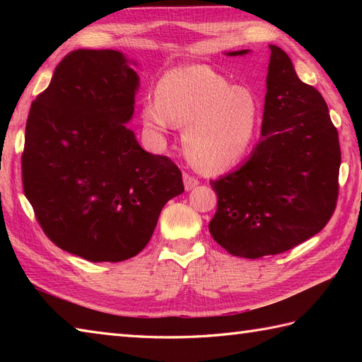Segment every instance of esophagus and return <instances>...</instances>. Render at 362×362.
Instances as JSON below:
<instances>
[{"mask_svg": "<svg viewBox=\"0 0 362 362\" xmlns=\"http://www.w3.org/2000/svg\"><path fill=\"white\" fill-rule=\"evenodd\" d=\"M183 183H185V189L191 191V189H194L199 185V180L196 179V177H193V175L183 174Z\"/></svg>", "mask_w": 362, "mask_h": 362, "instance_id": "esophagus-1", "label": "esophagus"}]
</instances>
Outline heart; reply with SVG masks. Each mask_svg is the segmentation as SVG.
Returning a JSON list of instances; mask_svg holds the SVG:
<instances>
[{"label": "heart", "instance_id": "b5f03b06", "mask_svg": "<svg viewBox=\"0 0 362 362\" xmlns=\"http://www.w3.org/2000/svg\"><path fill=\"white\" fill-rule=\"evenodd\" d=\"M146 129L157 136L183 129V148L199 171L214 174L247 153L258 124V103L247 88L233 87L213 68L175 66L158 81L157 96L141 107Z\"/></svg>", "mask_w": 362, "mask_h": 362}]
</instances>
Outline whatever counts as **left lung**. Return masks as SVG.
<instances>
[{"mask_svg": "<svg viewBox=\"0 0 362 362\" xmlns=\"http://www.w3.org/2000/svg\"><path fill=\"white\" fill-rule=\"evenodd\" d=\"M269 48L261 140L236 171L211 182L218 210L210 233L243 258L276 255L319 233L339 189V138L325 99L298 79L286 52Z\"/></svg>", "mask_w": 362, "mask_h": 362, "instance_id": "obj_1", "label": "left lung"}]
</instances>
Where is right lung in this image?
<instances>
[{"instance_id": "obj_1", "label": "right lung", "mask_w": 362, "mask_h": 362, "mask_svg": "<svg viewBox=\"0 0 362 362\" xmlns=\"http://www.w3.org/2000/svg\"><path fill=\"white\" fill-rule=\"evenodd\" d=\"M113 49H78L30 105L23 188L38 224L60 249L93 263L140 253L182 173L152 156L127 124L140 78Z\"/></svg>"}]
</instances>
